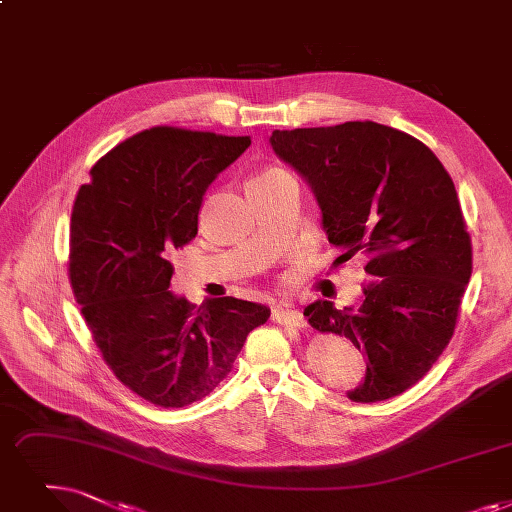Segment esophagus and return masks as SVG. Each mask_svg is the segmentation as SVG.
Segmentation results:
<instances>
[{"label": "esophagus", "mask_w": 512, "mask_h": 512, "mask_svg": "<svg viewBox=\"0 0 512 512\" xmlns=\"http://www.w3.org/2000/svg\"><path fill=\"white\" fill-rule=\"evenodd\" d=\"M272 320L282 324V326H291V328H297V330H305V326H307L305 318L299 314V311L291 309L288 305H276L272 309Z\"/></svg>", "instance_id": "obj_1"}]
</instances>
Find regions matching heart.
I'll list each match as a JSON object with an SVG mask.
<instances>
[{
  "label": "heart",
  "instance_id": "b5f03b06",
  "mask_svg": "<svg viewBox=\"0 0 512 512\" xmlns=\"http://www.w3.org/2000/svg\"><path fill=\"white\" fill-rule=\"evenodd\" d=\"M272 173H284V169H280V167H272V169L263 171V173H259V175H272ZM259 175H257V177H259Z\"/></svg>",
  "mask_w": 512,
  "mask_h": 512
}]
</instances>
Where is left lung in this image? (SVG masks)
<instances>
[{"label":"left lung","instance_id":"8db88e82","mask_svg":"<svg viewBox=\"0 0 512 512\" xmlns=\"http://www.w3.org/2000/svg\"><path fill=\"white\" fill-rule=\"evenodd\" d=\"M272 148L314 190L337 261L362 253L358 309L305 307L318 332L349 339L366 355V379L349 393L385 402L425 376L448 347L473 272L471 234L454 182L429 146L374 121L276 129Z\"/></svg>","mask_w":512,"mask_h":512}]
</instances>
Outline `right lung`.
Masks as SVG:
<instances>
[{
  "label": "right lung",
  "instance_id": "right-lung-1",
  "mask_svg": "<svg viewBox=\"0 0 512 512\" xmlns=\"http://www.w3.org/2000/svg\"><path fill=\"white\" fill-rule=\"evenodd\" d=\"M249 136L150 127L92 167L71 215L69 280L106 366L146 402L184 408L232 370L249 332L268 322L261 303L219 297L192 305L169 288V257L198 232L215 175Z\"/></svg>",
  "mask_w": 512,
  "mask_h": 512
}]
</instances>
